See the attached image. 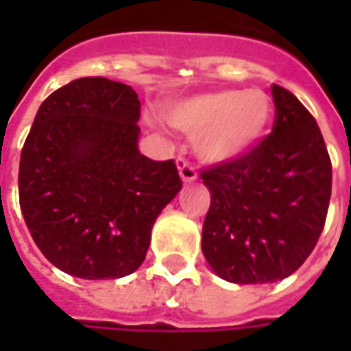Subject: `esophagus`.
Masks as SVG:
<instances>
[{
	"label": "esophagus",
	"mask_w": 351,
	"mask_h": 351,
	"mask_svg": "<svg viewBox=\"0 0 351 351\" xmlns=\"http://www.w3.org/2000/svg\"><path fill=\"white\" fill-rule=\"evenodd\" d=\"M178 171H180V178H182L183 183H193L197 180V173L195 169L191 164H187L183 158L178 160Z\"/></svg>",
	"instance_id": "obj_1"
}]
</instances>
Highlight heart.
Here are the masks:
<instances>
[{"label": "heart", "mask_w": 351, "mask_h": 351, "mask_svg": "<svg viewBox=\"0 0 351 351\" xmlns=\"http://www.w3.org/2000/svg\"><path fill=\"white\" fill-rule=\"evenodd\" d=\"M171 127L195 136V154L207 164H228L252 152L274 121V101L258 88L205 91L164 109Z\"/></svg>", "instance_id": "b5f03b06"}]
</instances>
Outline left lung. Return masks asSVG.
Wrapping results in <instances>:
<instances>
[{"instance_id":"left-lung-1","label":"left lung","mask_w":351,"mask_h":351,"mask_svg":"<svg viewBox=\"0 0 351 351\" xmlns=\"http://www.w3.org/2000/svg\"><path fill=\"white\" fill-rule=\"evenodd\" d=\"M276 123L234 162L201 173L210 191L201 248L217 276L240 285L297 271L326 221L332 164L315 117L291 91L271 86Z\"/></svg>"}]
</instances>
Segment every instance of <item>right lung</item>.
<instances>
[{"mask_svg":"<svg viewBox=\"0 0 351 351\" xmlns=\"http://www.w3.org/2000/svg\"><path fill=\"white\" fill-rule=\"evenodd\" d=\"M136 91L80 77L38 107L19 164V203L48 262L80 279H119L146 258L158 215L182 189L171 160L138 150Z\"/></svg>","mask_w":351,"mask_h":351,"instance_id":"1","label":"right lung"}]
</instances>
